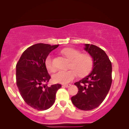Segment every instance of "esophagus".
Returning <instances> with one entry per match:
<instances>
[{
	"label": "esophagus",
	"mask_w": 129,
	"mask_h": 129,
	"mask_svg": "<svg viewBox=\"0 0 129 129\" xmlns=\"http://www.w3.org/2000/svg\"><path fill=\"white\" fill-rule=\"evenodd\" d=\"M70 86H71V84H63V86H64V87H69Z\"/></svg>",
	"instance_id": "34e87169"
}]
</instances>
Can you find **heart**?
I'll list each match as a JSON object with an SVG mask.
<instances>
[{"label": "heart", "instance_id": "obj_1", "mask_svg": "<svg viewBox=\"0 0 129 129\" xmlns=\"http://www.w3.org/2000/svg\"><path fill=\"white\" fill-rule=\"evenodd\" d=\"M61 52L71 61L70 68L73 69L59 70L56 72L52 76L53 80L55 82L62 84L68 83L76 77V73L79 76L84 77L91 71L93 67V59L90 55L82 54L79 50L73 48L63 49ZM45 63L47 70L50 71L53 70L52 57L50 54L46 58Z\"/></svg>", "mask_w": 129, "mask_h": 129}]
</instances>
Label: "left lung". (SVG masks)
Segmentation results:
<instances>
[{
    "label": "left lung",
    "instance_id": "left-lung-1",
    "mask_svg": "<svg viewBox=\"0 0 129 129\" xmlns=\"http://www.w3.org/2000/svg\"><path fill=\"white\" fill-rule=\"evenodd\" d=\"M84 46V50L93 57V69L89 75L75 83L79 91L71 100L77 108L90 110L98 107L109 93L112 82V66L103 50L93 45Z\"/></svg>",
    "mask_w": 129,
    "mask_h": 129
}]
</instances>
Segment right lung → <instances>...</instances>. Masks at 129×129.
Segmentation results:
<instances>
[{
    "instance_id": "add662e5",
    "label": "right lung",
    "mask_w": 129,
    "mask_h": 129,
    "mask_svg": "<svg viewBox=\"0 0 129 129\" xmlns=\"http://www.w3.org/2000/svg\"><path fill=\"white\" fill-rule=\"evenodd\" d=\"M59 45L38 43L23 53L16 64V84L21 96L30 106L38 110L50 108L55 101L61 84L48 86L50 79L45 66L46 58Z\"/></svg>"
}]
</instances>
